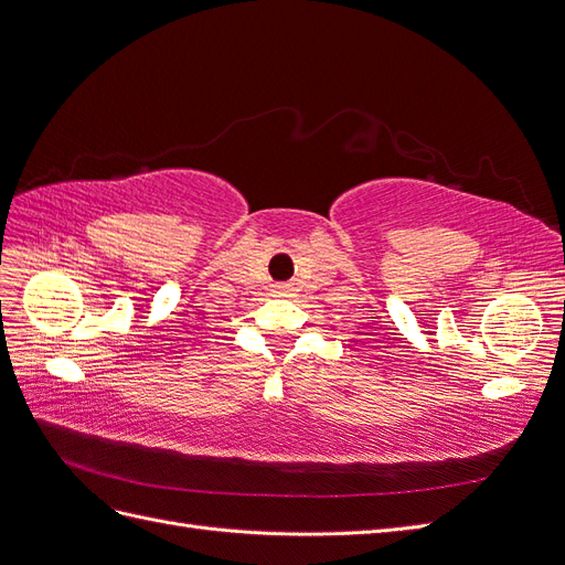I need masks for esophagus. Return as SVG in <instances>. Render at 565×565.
Instances as JSON below:
<instances>
[{"mask_svg":"<svg viewBox=\"0 0 565 565\" xmlns=\"http://www.w3.org/2000/svg\"><path fill=\"white\" fill-rule=\"evenodd\" d=\"M287 292H289V289L285 285H276V289H273V295H276V297H287Z\"/></svg>","mask_w":565,"mask_h":565,"instance_id":"esophagus-1","label":"esophagus"}]
</instances>
